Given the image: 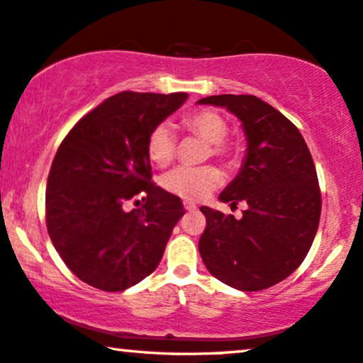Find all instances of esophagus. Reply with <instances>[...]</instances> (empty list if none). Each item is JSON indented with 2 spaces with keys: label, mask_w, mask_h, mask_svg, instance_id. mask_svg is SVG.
Instances as JSON below:
<instances>
[{
  "label": "esophagus",
  "mask_w": 363,
  "mask_h": 363,
  "mask_svg": "<svg viewBox=\"0 0 363 363\" xmlns=\"http://www.w3.org/2000/svg\"><path fill=\"white\" fill-rule=\"evenodd\" d=\"M184 207H186V211H196L197 209V206L192 204V202H189V201H184Z\"/></svg>",
  "instance_id": "esophagus-1"
}]
</instances>
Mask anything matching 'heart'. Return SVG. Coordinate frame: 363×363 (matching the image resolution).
Wrapping results in <instances>:
<instances>
[{
  "mask_svg": "<svg viewBox=\"0 0 363 363\" xmlns=\"http://www.w3.org/2000/svg\"><path fill=\"white\" fill-rule=\"evenodd\" d=\"M182 125L187 133L207 141L206 157L220 159L225 166L234 167L239 161V147L227 139L229 123L214 109H196L182 118ZM146 152L152 164L166 167L177 154V139L166 123L154 125L146 141ZM222 182V174L216 166L172 169L162 177L164 189L186 201H202Z\"/></svg>",
  "mask_w": 363,
  "mask_h": 363,
  "instance_id": "heart-1",
  "label": "heart"
}]
</instances>
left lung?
Masks as SVG:
<instances>
[{"instance_id":"left-lung-1","label":"left lung","mask_w":363,"mask_h":363,"mask_svg":"<svg viewBox=\"0 0 363 363\" xmlns=\"http://www.w3.org/2000/svg\"><path fill=\"white\" fill-rule=\"evenodd\" d=\"M199 104L224 106L242 121L247 156L219 196L242 219L201 207L206 229L199 252L209 272L239 291H264L303 262L320 220L315 164L302 134L286 116L252 94H219Z\"/></svg>"}]
</instances>
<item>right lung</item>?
<instances>
[{
    "label": "right lung",
    "mask_w": 363,
    "mask_h": 363,
    "mask_svg": "<svg viewBox=\"0 0 363 363\" xmlns=\"http://www.w3.org/2000/svg\"><path fill=\"white\" fill-rule=\"evenodd\" d=\"M186 99L123 91L83 116L57 147L46 184L48 234L67 269L99 291H124L154 272L184 216L182 201L152 182L146 141ZM138 196L142 209L125 211Z\"/></svg>",
    "instance_id": "add662e5"
}]
</instances>
